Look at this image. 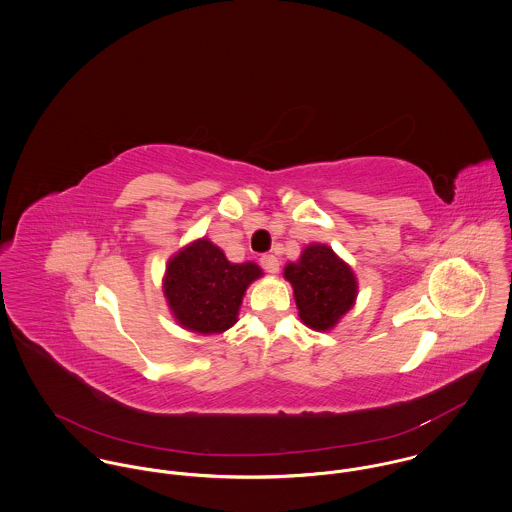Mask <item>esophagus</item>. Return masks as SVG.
Wrapping results in <instances>:
<instances>
[{
    "instance_id": "obj_1",
    "label": "esophagus",
    "mask_w": 512,
    "mask_h": 512,
    "mask_svg": "<svg viewBox=\"0 0 512 512\" xmlns=\"http://www.w3.org/2000/svg\"><path fill=\"white\" fill-rule=\"evenodd\" d=\"M259 263H261L263 271H267V273H279V259H277L275 255H261Z\"/></svg>"
}]
</instances>
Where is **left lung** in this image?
I'll list each match as a JSON object with an SVG mask.
<instances>
[{
	"mask_svg": "<svg viewBox=\"0 0 512 512\" xmlns=\"http://www.w3.org/2000/svg\"><path fill=\"white\" fill-rule=\"evenodd\" d=\"M284 277L294 288L302 322L318 332L334 328L357 294L351 269L328 245L306 247L298 263L286 265Z\"/></svg>",
	"mask_w": 512,
	"mask_h": 512,
	"instance_id": "1",
	"label": "left lung"
}]
</instances>
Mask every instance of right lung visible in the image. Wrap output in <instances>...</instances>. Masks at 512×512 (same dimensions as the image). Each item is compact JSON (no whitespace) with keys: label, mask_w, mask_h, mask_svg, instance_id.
<instances>
[{"label":"right lung","mask_w":512,"mask_h":512,"mask_svg":"<svg viewBox=\"0 0 512 512\" xmlns=\"http://www.w3.org/2000/svg\"><path fill=\"white\" fill-rule=\"evenodd\" d=\"M255 263H229L208 239L174 255L165 277V296L174 318L198 334H222L237 320L245 288L261 277Z\"/></svg>","instance_id":"obj_1"}]
</instances>
